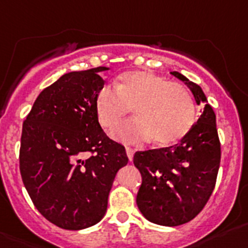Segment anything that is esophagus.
I'll return each instance as SVG.
<instances>
[{
	"label": "esophagus",
	"mask_w": 248,
	"mask_h": 248,
	"mask_svg": "<svg viewBox=\"0 0 248 248\" xmlns=\"http://www.w3.org/2000/svg\"><path fill=\"white\" fill-rule=\"evenodd\" d=\"M126 151V156H128L129 161H133V156H134V150L130 149V147H126L125 149Z\"/></svg>",
	"instance_id": "34e87169"
}]
</instances>
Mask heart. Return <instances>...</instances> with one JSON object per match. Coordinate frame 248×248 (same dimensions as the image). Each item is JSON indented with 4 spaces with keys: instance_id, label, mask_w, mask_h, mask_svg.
<instances>
[{
    "instance_id": "heart-1",
    "label": "heart",
    "mask_w": 248,
    "mask_h": 248,
    "mask_svg": "<svg viewBox=\"0 0 248 248\" xmlns=\"http://www.w3.org/2000/svg\"><path fill=\"white\" fill-rule=\"evenodd\" d=\"M94 108L106 130L114 129L133 108L135 118L112 133L125 144L154 140L155 146H172L189 133L197 119L194 101L185 86L142 70L123 74L114 87L103 86L96 94Z\"/></svg>"
}]
</instances>
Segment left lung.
<instances>
[{
	"mask_svg": "<svg viewBox=\"0 0 248 248\" xmlns=\"http://www.w3.org/2000/svg\"><path fill=\"white\" fill-rule=\"evenodd\" d=\"M171 74L185 81L195 102L205 107L178 144L134 155L142 178L136 204L149 221L163 226L186 224L203 210L215 188L221 158L217 117L203 90L179 72Z\"/></svg>",
	"mask_w": 248,
	"mask_h": 248,
	"instance_id": "left-lung-1",
	"label": "left lung"
}]
</instances>
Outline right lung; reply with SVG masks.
I'll use <instances>...</instances> for the list:
<instances>
[{
	"mask_svg": "<svg viewBox=\"0 0 248 248\" xmlns=\"http://www.w3.org/2000/svg\"><path fill=\"white\" fill-rule=\"evenodd\" d=\"M96 67L65 74L40 92L22 129L19 170L38 212L65 230L101 221L125 149L109 139L94 99L104 85Z\"/></svg>",
	"mask_w": 248,
	"mask_h": 248,
	"instance_id": "obj_1",
	"label": "right lung"
}]
</instances>
